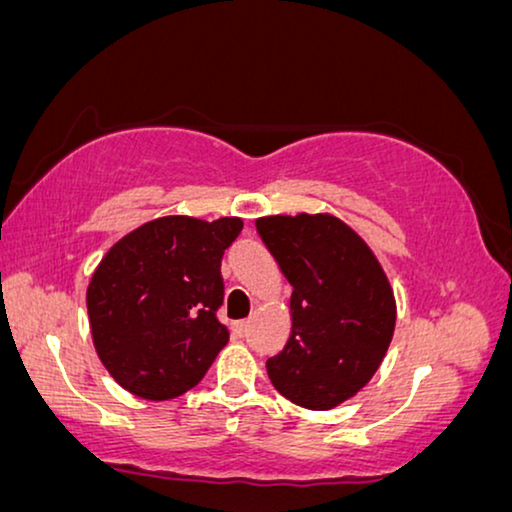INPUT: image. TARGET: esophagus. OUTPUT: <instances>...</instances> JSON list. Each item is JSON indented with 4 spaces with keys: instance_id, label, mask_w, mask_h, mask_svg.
Masks as SVG:
<instances>
[{
    "instance_id": "esophagus-1",
    "label": "esophagus",
    "mask_w": 512,
    "mask_h": 512,
    "mask_svg": "<svg viewBox=\"0 0 512 512\" xmlns=\"http://www.w3.org/2000/svg\"><path fill=\"white\" fill-rule=\"evenodd\" d=\"M246 331H248V322H236L234 324V333L239 335V338H241V335H246Z\"/></svg>"
}]
</instances>
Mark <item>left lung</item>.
I'll return each mask as SVG.
<instances>
[{"label": "left lung", "instance_id": "8db88e82", "mask_svg": "<svg viewBox=\"0 0 512 512\" xmlns=\"http://www.w3.org/2000/svg\"><path fill=\"white\" fill-rule=\"evenodd\" d=\"M255 227L292 285V333L266 361L271 384L305 409H333L384 361L395 296L379 259L331 213L264 216Z\"/></svg>", "mask_w": 512, "mask_h": 512}]
</instances>
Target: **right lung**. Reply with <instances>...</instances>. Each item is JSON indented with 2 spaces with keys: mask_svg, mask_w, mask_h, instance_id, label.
<instances>
[{
  "mask_svg": "<svg viewBox=\"0 0 512 512\" xmlns=\"http://www.w3.org/2000/svg\"><path fill=\"white\" fill-rule=\"evenodd\" d=\"M241 218L163 216L105 253L87 287L96 354L112 379L144 400H172L200 384L230 333L218 322L220 259Z\"/></svg>",
  "mask_w": 512,
  "mask_h": 512,
  "instance_id": "1",
  "label": "right lung"
}]
</instances>
